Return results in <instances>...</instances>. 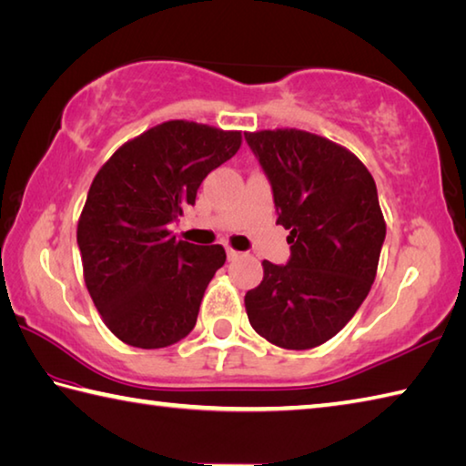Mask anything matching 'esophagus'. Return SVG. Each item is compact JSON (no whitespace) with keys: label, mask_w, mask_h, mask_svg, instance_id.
Segmentation results:
<instances>
[{"label":"esophagus","mask_w":466,"mask_h":466,"mask_svg":"<svg viewBox=\"0 0 466 466\" xmlns=\"http://www.w3.org/2000/svg\"><path fill=\"white\" fill-rule=\"evenodd\" d=\"M239 256H241L239 251H235V249H231V248H227V258H229V261L237 259V258H239Z\"/></svg>","instance_id":"esophagus-1"}]
</instances>
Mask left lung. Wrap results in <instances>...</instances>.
Segmentation results:
<instances>
[{"label": "left lung", "mask_w": 466, "mask_h": 466, "mask_svg": "<svg viewBox=\"0 0 466 466\" xmlns=\"http://www.w3.org/2000/svg\"><path fill=\"white\" fill-rule=\"evenodd\" d=\"M274 195L278 225L289 229L286 266L263 261L245 294L253 330L282 349L332 339L370 294L385 241L375 180L363 162L302 129L245 134Z\"/></svg>", "instance_id": "8db88e82"}]
</instances>
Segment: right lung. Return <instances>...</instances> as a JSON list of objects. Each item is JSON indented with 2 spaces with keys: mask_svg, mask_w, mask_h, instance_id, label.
<instances>
[{
  "mask_svg": "<svg viewBox=\"0 0 466 466\" xmlns=\"http://www.w3.org/2000/svg\"><path fill=\"white\" fill-rule=\"evenodd\" d=\"M241 131L166 121L113 154L78 218L85 284L107 329L137 349H162L195 329L221 245L178 241L168 227L210 172L237 154Z\"/></svg>",
  "mask_w": 466,
  "mask_h": 466,
  "instance_id": "1",
  "label": "right lung"
}]
</instances>
